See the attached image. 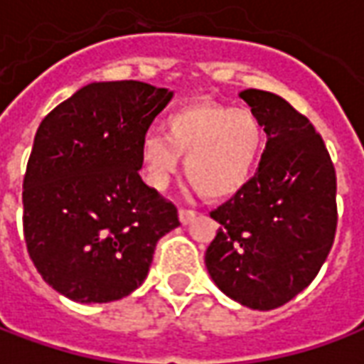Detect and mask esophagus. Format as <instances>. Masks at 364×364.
I'll use <instances>...</instances> for the list:
<instances>
[{"label": "esophagus", "instance_id": "esophagus-1", "mask_svg": "<svg viewBox=\"0 0 364 364\" xmlns=\"http://www.w3.org/2000/svg\"><path fill=\"white\" fill-rule=\"evenodd\" d=\"M195 210H187V208H181L179 210V220H181V224H191V222L195 220Z\"/></svg>", "mask_w": 364, "mask_h": 364}]
</instances>
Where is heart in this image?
Instances as JSON below:
<instances>
[{
    "label": "heart",
    "instance_id": "heart-1",
    "mask_svg": "<svg viewBox=\"0 0 364 364\" xmlns=\"http://www.w3.org/2000/svg\"><path fill=\"white\" fill-rule=\"evenodd\" d=\"M164 134L144 136V173L154 189H166L185 158L191 185L208 198L234 195L250 181L265 148V128L245 107L200 103L169 114Z\"/></svg>",
    "mask_w": 364,
    "mask_h": 364
}]
</instances>
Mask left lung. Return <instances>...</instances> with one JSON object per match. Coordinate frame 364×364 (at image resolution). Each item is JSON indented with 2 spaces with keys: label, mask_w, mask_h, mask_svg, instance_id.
<instances>
[{
  "label": "left lung",
  "mask_w": 364,
  "mask_h": 364,
  "mask_svg": "<svg viewBox=\"0 0 364 364\" xmlns=\"http://www.w3.org/2000/svg\"><path fill=\"white\" fill-rule=\"evenodd\" d=\"M240 97L263 122L267 144L255 175L210 213L220 228L205 263L226 296L273 310L314 281L333 245L336 169L312 122L282 97Z\"/></svg>",
  "instance_id": "8db88e82"
}]
</instances>
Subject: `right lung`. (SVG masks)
I'll use <instances>...</instances> for the list:
<instances>
[{"mask_svg":"<svg viewBox=\"0 0 364 364\" xmlns=\"http://www.w3.org/2000/svg\"><path fill=\"white\" fill-rule=\"evenodd\" d=\"M173 91L95 82L50 111L36 130L23 181V232L36 271L82 304L128 296L148 277L177 208L150 189L140 146Z\"/></svg>","mask_w":364,"mask_h":364,"instance_id":"obj_1","label":"right lung"}]
</instances>
